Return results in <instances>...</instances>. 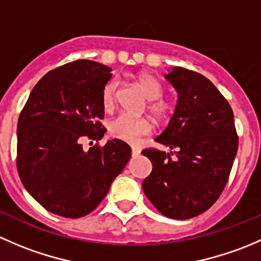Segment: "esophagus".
I'll return each instance as SVG.
<instances>
[{
	"label": "esophagus",
	"instance_id": "34e87169",
	"mask_svg": "<svg viewBox=\"0 0 261 261\" xmlns=\"http://www.w3.org/2000/svg\"><path fill=\"white\" fill-rule=\"evenodd\" d=\"M140 152H141V150L139 149V147H136V146L131 147V155H133V158L139 156V155H140Z\"/></svg>",
	"mask_w": 261,
	"mask_h": 261
}]
</instances>
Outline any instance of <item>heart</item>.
Instances as JSON below:
<instances>
[{"label": "heart", "mask_w": 261, "mask_h": 261, "mask_svg": "<svg viewBox=\"0 0 261 261\" xmlns=\"http://www.w3.org/2000/svg\"><path fill=\"white\" fill-rule=\"evenodd\" d=\"M135 82L150 101L149 106H147L150 114L159 120H164L170 112V105L160 98L164 92L160 81L149 73H139L135 77ZM116 91H117L116 82L107 83L102 91V103L106 110L114 107ZM109 130L110 134L116 139H120L126 143H136L141 136H145L151 133V125L146 118L134 117V116L122 114L110 122Z\"/></svg>", "instance_id": "heart-1"}]
</instances>
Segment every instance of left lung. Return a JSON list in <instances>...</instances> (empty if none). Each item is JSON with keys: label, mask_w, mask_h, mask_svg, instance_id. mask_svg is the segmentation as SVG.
<instances>
[{"label": "left lung", "mask_w": 261, "mask_h": 261, "mask_svg": "<svg viewBox=\"0 0 261 261\" xmlns=\"http://www.w3.org/2000/svg\"><path fill=\"white\" fill-rule=\"evenodd\" d=\"M178 93L174 115L155 141L174 151L143 150L152 164L143 191L160 213L196 217L222 193L238 152L233 112L210 80L186 68L165 75Z\"/></svg>", "instance_id": "1"}]
</instances>
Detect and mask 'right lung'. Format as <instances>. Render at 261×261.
<instances>
[{
	"instance_id": "1",
	"label": "right lung",
	"mask_w": 261,
	"mask_h": 261,
	"mask_svg": "<svg viewBox=\"0 0 261 261\" xmlns=\"http://www.w3.org/2000/svg\"><path fill=\"white\" fill-rule=\"evenodd\" d=\"M111 68L93 60H75L46 73L36 83L17 122L16 165L34 199L49 212L68 218L88 215L106 197L130 160L122 140L96 144L106 128L102 91Z\"/></svg>"
}]
</instances>
